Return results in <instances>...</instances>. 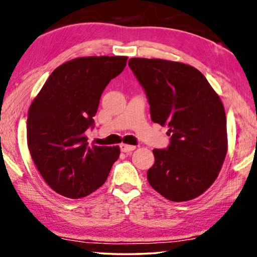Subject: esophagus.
Wrapping results in <instances>:
<instances>
[{"label":"esophagus","instance_id":"34e87169","mask_svg":"<svg viewBox=\"0 0 257 257\" xmlns=\"http://www.w3.org/2000/svg\"><path fill=\"white\" fill-rule=\"evenodd\" d=\"M137 149L136 146H133V145H127V144H121L120 145V150H121V152H124V153H131L132 151H135Z\"/></svg>","mask_w":257,"mask_h":257}]
</instances>
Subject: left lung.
<instances>
[{
  "label": "left lung",
  "instance_id": "1",
  "mask_svg": "<svg viewBox=\"0 0 257 257\" xmlns=\"http://www.w3.org/2000/svg\"><path fill=\"white\" fill-rule=\"evenodd\" d=\"M128 65L146 91L151 118L168 127L171 144L153 150L147 180L171 201L198 198L219 175L228 150L222 101L206 77L185 63L131 58Z\"/></svg>",
  "mask_w": 257,
  "mask_h": 257
}]
</instances>
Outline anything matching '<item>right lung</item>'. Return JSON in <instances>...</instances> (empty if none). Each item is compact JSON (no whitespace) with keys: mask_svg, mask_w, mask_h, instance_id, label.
Here are the masks:
<instances>
[{"mask_svg":"<svg viewBox=\"0 0 257 257\" xmlns=\"http://www.w3.org/2000/svg\"><path fill=\"white\" fill-rule=\"evenodd\" d=\"M126 56L79 57L59 65L28 111L29 152L44 181L70 199L91 194L106 181L119 146L89 145L101 93L126 65Z\"/></svg>","mask_w":257,"mask_h":257,"instance_id":"1","label":"right lung"}]
</instances>
